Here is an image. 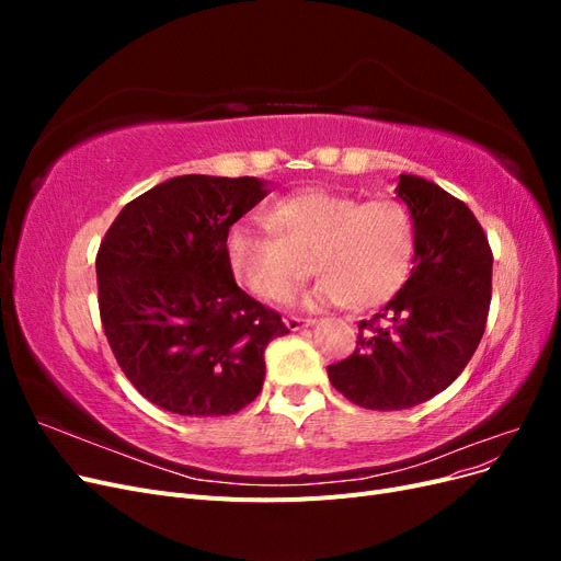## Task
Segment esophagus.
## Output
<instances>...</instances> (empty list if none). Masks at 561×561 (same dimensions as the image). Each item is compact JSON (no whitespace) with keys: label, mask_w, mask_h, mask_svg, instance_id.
Returning a JSON list of instances; mask_svg holds the SVG:
<instances>
[{"label":"esophagus","mask_w":561,"mask_h":561,"mask_svg":"<svg viewBox=\"0 0 561 561\" xmlns=\"http://www.w3.org/2000/svg\"><path fill=\"white\" fill-rule=\"evenodd\" d=\"M285 325H287V330L297 332V330H304V328L313 325V320H311V318H297V316H287V318H285Z\"/></svg>","instance_id":"obj_1"}]
</instances>
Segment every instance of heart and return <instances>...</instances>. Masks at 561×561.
<instances>
[{
    "label": "heart",
    "mask_w": 561,
    "mask_h": 561,
    "mask_svg": "<svg viewBox=\"0 0 561 561\" xmlns=\"http://www.w3.org/2000/svg\"><path fill=\"white\" fill-rule=\"evenodd\" d=\"M266 229L239 222L227 231L231 276L250 295L280 301L313 271L320 274L304 309L379 307L393 297L414 260V222L398 201H365L307 190L266 210Z\"/></svg>",
    "instance_id": "obj_1"
}]
</instances>
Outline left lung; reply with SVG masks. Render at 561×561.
<instances>
[{
	"label": "left lung",
	"instance_id": "1",
	"mask_svg": "<svg viewBox=\"0 0 561 561\" xmlns=\"http://www.w3.org/2000/svg\"><path fill=\"white\" fill-rule=\"evenodd\" d=\"M396 194L414 222L412 276L360 322L353 355L328 367L339 393L377 412L426 402L466 369L484 334L494 264L463 201L416 175H400Z\"/></svg>",
	"mask_w": 561,
	"mask_h": 561
}]
</instances>
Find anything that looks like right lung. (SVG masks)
I'll return each instance as SVG.
<instances>
[{
  "label": "right lung",
  "mask_w": 561,
  "mask_h": 561,
  "mask_svg": "<svg viewBox=\"0 0 561 561\" xmlns=\"http://www.w3.org/2000/svg\"><path fill=\"white\" fill-rule=\"evenodd\" d=\"M266 194L260 178L178 175L124 206L100 243L107 342L161 410L227 416L260 396L264 348L287 328L236 285L225 239Z\"/></svg>",
  "instance_id": "add662e5"
}]
</instances>
